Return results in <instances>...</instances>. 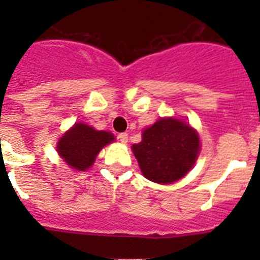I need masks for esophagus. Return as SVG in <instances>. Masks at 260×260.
Returning <instances> with one entry per match:
<instances>
[{"mask_svg":"<svg viewBox=\"0 0 260 260\" xmlns=\"http://www.w3.org/2000/svg\"><path fill=\"white\" fill-rule=\"evenodd\" d=\"M118 139H119V142H121V143L126 144V143H127V141H128V135L126 134V133H121V134L118 135Z\"/></svg>","mask_w":260,"mask_h":260,"instance_id":"34e87169","label":"esophagus"}]
</instances>
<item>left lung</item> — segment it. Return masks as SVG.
<instances>
[{
    "label": "left lung",
    "mask_w": 260,
    "mask_h": 260,
    "mask_svg": "<svg viewBox=\"0 0 260 260\" xmlns=\"http://www.w3.org/2000/svg\"><path fill=\"white\" fill-rule=\"evenodd\" d=\"M132 150L147 180L167 185L181 180L191 169L201 141L189 123L165 117L144 128L142 142L133 144Z\"/></svg>",
    "instance_id": "left-lung-1"
}]
</instances>
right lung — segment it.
Masks as SVG:
<instances>
[{"label":"right lung","instance_id":"right-lung-1","mask_svg":"<svg viewBox=\"0 0 260 260\" xmlns=\"http://www.w3.org/2000/svg\"><path fill=\"white\" fill-rule=\"evenodd\" d=\"M114 139L112 133L99 132L87 123L78 122L62 135L57 143V152L69 167L84 172L92 167L103 147Z\"/></svg>","mask_w":260,"mask_h":260}]
</instances>
